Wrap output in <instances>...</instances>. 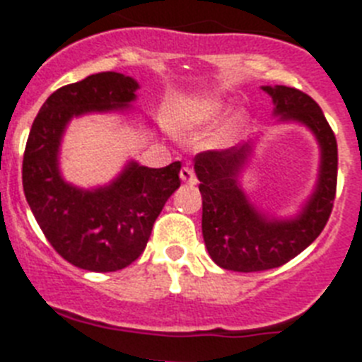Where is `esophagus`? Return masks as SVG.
I'll return each mask as SVG.
<instances>
[{"mask_svg":"<svg viewBox=\"0 0 362 362\" xmlns=\"http://www.w3.org/2000/svg\"><path fill=\"white\" fill-rule=\"evenodd\" d=\"M180 178H182V182H185V184H189V185L197 184V177H194V171L191 168H182Z\"/></svg>","mask_w":362,"mask_h":362,"instance_id":"34e87169","label":"esophagus"}]
</instances>
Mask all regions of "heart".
I'll list each match as a JSON object with an SVG mask.
<instances>
[{
    "mask_svg": "<svg viewBox=\"0 0 362 362\" xmlns=\"http://www.w3.org/2000/svg\"><path fill=\"white\" fill-rule=\"evenodd\" d=\"M224 112V103L211 98H187L173 112V125L185 133L207 127Z\"/></svg>",
    "mask_w": 362,
    "mask_h": 362,
    "instance_id": "1",
    "label": "heart"
}]
</instances>
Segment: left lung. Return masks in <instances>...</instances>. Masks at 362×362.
Segmentation results:
<instances>
[{"label":"left lung","mask_w":362,"mask_h":362,"mask_svg":"<svg viewBox=\"0 0 362 362\" xmlns=\"http://www.w3.org/2000/svg\"><path fill=\"white\" fill-rule=\"evenodd\" d=\"M279 124H300L319 144V175L313 193L295 216L260 211L242 187V173L253 155V140L194 156L202 193V235L216 266L251 273L279 268L306 250L325 229L337 187V140L325 115L308 94L286 86H264Z\"/></svg>","instance_id":"8db88e82"}]
</instances>
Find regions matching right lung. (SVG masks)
<instances>
[{"instance_id":"1","label":"right lung","mask_w":362,"mask_h":362,"mask_svg":"<svg viewBox=\"0 0 362 362\" xmlns=\"http://www.w3.org/2000/svg\"><path fill=\"white\" fill-rule=\"evenodd\" d=\"M138 81L98 72L65 86L43 103L23 155V191L50 246L87 272L127 268L146 250L168 199L180 187V162L153 169L129 160L112 182L83 189L59 171V147L69 122L89 112H129Z\"/></svg>"}]
</instances>
